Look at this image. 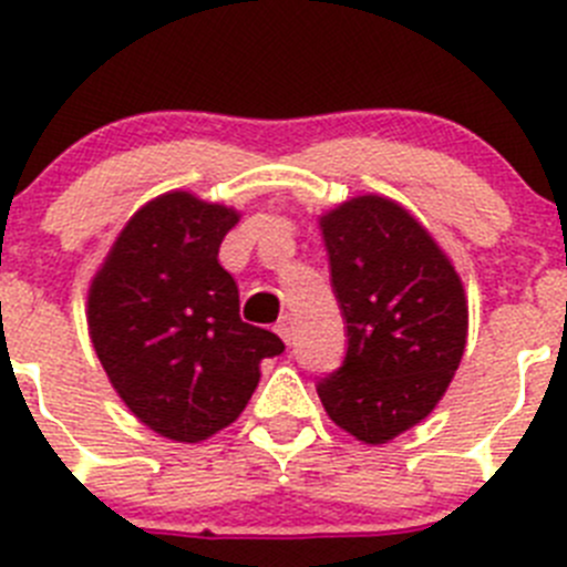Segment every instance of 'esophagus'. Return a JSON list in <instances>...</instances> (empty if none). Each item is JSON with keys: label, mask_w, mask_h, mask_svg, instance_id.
<instances>
[{"label": "esophagus", "mask_w": 567, "mask_h": 567, "mask_svg": "<svg viewBox=\"0 0 567 567\" xmlns=\"http://www.w3.org/2000/svg\"><path fill=\"white\" fill-rule=\"evenodd\" d=\"M275 331H278V337L284 339L287 344L295 342V317L292 315H284L278 320V326H275Z\"/></svg>", "instance_id": "34e87169"}]
</instances>
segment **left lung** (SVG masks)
Wrapping results in <instances>:
<instances>
[{
	"instance_id": "1",
	"label": "left lung",
	"mask_w": 567,
	"mask_h": 567,
	"mask_svg": "<svg viewBox=\"0 0 567 567\" xmlns=\"http://www.w3.org/2000/svg\"><path fill=\"white\" fill-rule=\"evenodd\" d=\"M348 322L342 368L317 384L328 417L384 445L434 412L467 342L460 272L395 199L359 194L320 217Z\"/></svg>"
}]
</instances>
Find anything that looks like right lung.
Returning a JSON list of instances; mask_svg holds the SVG:
<instances>
[{"mask_svg": "<svg viewBox=\"0 0 567 567\" xmlns=\"http://www.w3.org/2000/svg\"><path fill=\"white\" fill-rule=\"evenodd\" d=\"M236 208L166 192L138 208L89 287V337L107 381L155 434L199 442L245 412L284 342L239 317L219 264Z\"/></svg>", "mask_w": 567, "mask_h": 567, "instance_id": "obj_1", "label": "right lung"}]
</instances>
